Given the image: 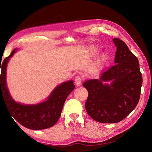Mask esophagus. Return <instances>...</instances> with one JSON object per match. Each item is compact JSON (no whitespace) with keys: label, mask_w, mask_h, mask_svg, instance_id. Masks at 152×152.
I'll return each instance as SVG.
<instances>
[{"label":"esophagus","mask_w":152,"mask_h":152,"mask_svg":"<svg viewBox=\"0 0 152 152\" xmlns=\"http://www.w3.org/2000/svg\"><path fill=\"white\" fill-rule=\"evenodd\" d=\"M82 77L80 75H77L75 77V79H74V81H75V83L76 84V86H80L82 84Z\"/></svg>","instance_id":"obj_1"}]
</instances>
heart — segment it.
<instances>
[{"mask_svg": "<svg viewBox=\"0 0 152 152\" xmlns=\"http://www.w3.org/2000/svg\"><path fill=\"white\" fill-rule=\"evenodd\" d=\"M96 52H97V50H96V48H93V49L91 50V53H92V54H95L96 53Z\"/></svg>", "mask_w": 152, "mask_h": 152, "instance_id": "heart-1", "label": "heart"}]
</instances>
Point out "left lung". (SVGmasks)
<instances>
[{
    "label": "left lung",
    "instance_id": "8db88e82",
    "mask_svg": "<svg viewBox=\"0 0 152 152\" xmlns=\"http://www.w3.org/2000/svg\"><path fill=\"white\" fill-rule=\"evenodd\" d=\"M113 40L117 46L115 65L103 71L99 79L89 80L83 84L88 91L86 112L101 123H117L125 118L139 102L142 82L136 56L122 40ZM108 81L112 83L103 84Z\"/></svg>",
    "mask_w": 152,
    "mask_h": 152
}]
</instances>
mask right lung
<instances>
[{
  "instance_id": "add662e5",
  "label": "right lung",
  "mask_w": 152,
  "mask_h": 152,
  "mask_svg": "<svg viewBox=\"0 0 152 152\" xmlns=\"http://www.w3.org/2000/svg\"><path fill=\"white\" fill-rule=\"evenodd\" d=\"M16 49H14L8 57L0 64V101L3 99L11 116L21 125L32 130L45 129L53 126L61 115L64 103L74 89L72 80L68 81L56 87L49 96L47 101L34 105H25L14 101L9 93L6 86V75L7 63Z\"/></svg>"
}]
</instances>
